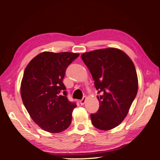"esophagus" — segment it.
Here are the masks:
<instances>
[{"label": "esophagus", "mask_w": 160, "mask_h": 160, "mask_svg": "<svg viewBox=\"0 0 160 160\" xmlns=\"http://www.w3.org/2000/svg\"><path fill=\"white\" fill-rule=\"evenodd\" d=\"M86 100H87L86 96H84L83 98H82V100H80V105H84V103H85V102H86Z\"/></svg>", "instance_id": "34e87169"}]
</instances>
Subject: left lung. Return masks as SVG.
<instances>
[{"label":"left lung","mask_w":160,"mask_h":160,"mask_svg":"<svg viewBox=\"0 0 160 160\" xmlns=\"http://www.w3.org/2000/svg\"><path fill=\"white\" fill-rule=\"evenodd\" d=\"M92 74L98 93V111L91 114L93 126L101 130L118 126L129 112L138 91V78L132 59L121 50L98 49L81 55Z\"/></svg>","instance_id":"obj_1"}]
</instances>
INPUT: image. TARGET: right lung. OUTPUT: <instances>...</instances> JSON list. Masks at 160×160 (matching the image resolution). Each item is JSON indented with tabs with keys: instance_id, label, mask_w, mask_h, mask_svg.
Listing matches in <instances>:
<instances>
[{
	"instance_id": "1",
	"label": "right lung",
	"mask_w": 160,
	"mask_h": 160,
	"mask_svg": "<svg viewBox=\"0 0 160 160\" xmlns=\"http://www.w3.org/2000/svg\"><path fill=\"white\" fill-rule=\"evenodd\" d=\"M80 54L70 52H42L24 71L21 96L34 123L42 130L59 133L69 127L75 102L68 101L62 82L68 66Z\"/></svg>"
}]
</instances>
